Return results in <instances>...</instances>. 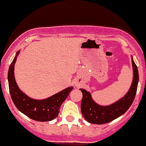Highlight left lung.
<instances>
[{"label":"left lung","mask_w":146,"mask_h":146,"mask_svg":"<svg viewBox=\"0 0 146 146\" xmlns=\"http://www.w3.org/2000/svg\"><path fill=\"white\" fill-rule=\"evenodd\" d=\"M132 66L133 78L130 88L124 96L109 106H104L97 104L93 100L90 92L84 89H80L83 94L80 105L81 113L87 122L95 124L108 123L123 115L129 109L136 96L139 82L138 69L133 57Z\"/></svg>","instance_id":"1"}]
</instances>
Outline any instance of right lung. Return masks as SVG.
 Masks as SVG:
<instances>
[{
  "instance_id": "add662e5",
  "label": "right lung",
  "mask_w": 146,
  "mask_h": 146,
  "mask_svg": "<svg viewBox=\"0 0 146 146\" xmlns=\"http://www.w3.org/2000/svg\"><path fill=\"white\" fill-rule=\"evenodd\" d=\"M19 54V51L16 53L8 71L9 90L14 105L19 111L35 121L44 122L55 119L59 115L60 106L73 87H67L44 100H34L29 97L19 89L14 77V66Z\"/></svg>"
}]
</instances>
